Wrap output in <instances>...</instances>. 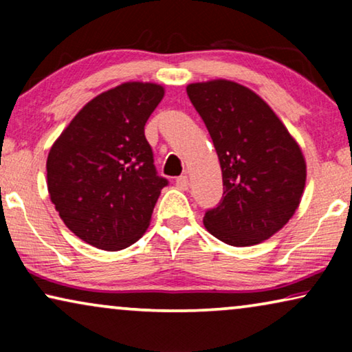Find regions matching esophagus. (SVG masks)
Instances as JSON below:
<instances>
[{"label":"esophagus","instance_id":"34e87169","mask_svg":"<svg viewBox=\"0 0 352 352\" xmlns=\"http://www.w3.org/2000/svg\"><path fill=\"white\" fill-rule=\"evenodd\" d=\"M176 187L177 189H181V190H187L189 189V177L187 176H179L176 179Z\"/></svg>","mask_w":352,"mask_h":352}]
</instances>
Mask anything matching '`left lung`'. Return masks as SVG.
I'll return each instance as SVG.
<instances>
[{
  "mask_svg": "<svg viewBox=\"0 0 352 352\" xmlns=\"http://www.w3.org/2000/svg\"><path fill=\"white\" fill-rule=\"evenodd\" d=\"M186 89L208 128L223 171V201L205 213V229L232 247L271 239L292 219L305 192L300 144L271 105L247 86L218 78Z\"/></svg>",
  "mask_w": 352,
  "mask_h": 352,
  "instance_id": "left-lung-1",
  "label": "left lung"
}]
</instances>
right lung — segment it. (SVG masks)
<instances>
[{
  "instance_id": "add662e5",
  "label": "right lung",
  "mask_w": 352,
  "mask_h": 352,
  "mask_svg": "<svg viewBox=\"0 0 352 352\" xmlns=\"http://www.w3.org/2000/svg\"><path fill=\"white\" fill-rule=\"evenodd\" d=\"M165 96L162 85L126 81L89 100L47 153V192L83 242L118 252L151 224L165 177L157 176L144 126Z\"/></svg>"
}]
</instances>
